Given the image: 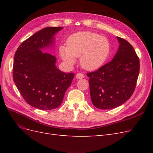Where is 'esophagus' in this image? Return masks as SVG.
I'll list each match as a JSON object with an SVG mask.
<instances>
[{
  "instance_id": "esophagus-1",
  "label": "esophagus",
  "mask_w": 153,
  "mask_h": 153,
  "mask_svg": "<svg viewBox=\"0 0 153 153\" xmlns=\"http://www.w3.org/2000/svg\"><path fill=\"white\" fill-rule=\"evenodd\" d=\"M84 77H85L84 75V74H82V73H77L76 75V78H78V79H81V78H83Z\"/></svg>"
}]
</instances>
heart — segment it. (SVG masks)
<instances>
[{
  "label": "heart",
  "instance_id": "1",
  "mask_svg": "<svg viewBox=\"0 0 153 153\" xmlns=\"http://www.w3.org/2000/svg\"><path fill=\"white\" fill-rule=\"evenodd\" d=\"M110 51V45L105 36L89 31H82L68 37L66 47L61 46L59 54L69 65H73L76 57L87 70H96L103 65Z\"/></svg>",
  "mask_w": 153,
  "mask_h": 153
}]
</instances>
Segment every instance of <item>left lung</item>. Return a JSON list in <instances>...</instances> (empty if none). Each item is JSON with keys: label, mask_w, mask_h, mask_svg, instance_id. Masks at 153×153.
<instances>
[{"label": "left lung", "mask_w": 153, "mask_h": 153, "mask_svg": "<svg viewBox=\"0 0 153 153\" xmlns=\"http://www.w3.org/2000/svg\"><path fill=\"white\" fill-rule=\"evenodd\" d=\"M117 38L119 47L112 61L87 74L92 103L99 109L114 108L123 105L136 87L139 59L130 43L119 37Z\"/></svg>", "instance_id": "8db88e82"}]
</instances>
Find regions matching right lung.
Wrapping results in <instances>:
<instances>
[{"instance_id":"1","label":"right lung","mask_w":153,"mask_h":153,"mask_svg":"<svg viewBox=\"0 0 153 153\" xmlns=\"http://www.w3.org/2000/svg\"><path fill=\"white\" fill-rule=\"evenodd\" d=\"M62 27H45L25 40L15 54L14 82L29 105L40 110H52L61 105L75 75L59 70L56 57L41 50L52 47L54 35Z\"/></svg>"}]
</instances>
